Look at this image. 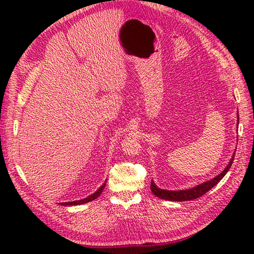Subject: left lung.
<instances>
[{"mask_svg":"<svg viewBox=\"0 0 254 254\" xmlns=\"http://www.w3.org/2000/svg\"><path fill=\"white\" fill-rule=\"evenodd\" d=\"M238 117V122H237V127L239 124V115ZM235 154L234 153L233 157H231L230 161L228 163L227 167L220 172L218 176H216L213 179H210L206 182H203L201 185H198L196 187H193L191 189H187V190H178V191H169V190H164V189H160L157 186L155 185V182L152 180V183H150V190L154 193L155 196H157L159 198L167 199V201H175V202H185V201H191V199L197 198L199 196L204 195L205 193L208 192L210 189L215 187L217 183L223 179L224 176L227 174L229 168L231 167V164H233L234 158H235Z\"/></svg>","mask_w":254,"mask_h":254,"instance_id":"obj_1","label":"left lung"}]
</instances>
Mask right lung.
<instances>
[{
  "label": "right lung",
  "mask_w": 254,
  "mask_h": 254,
  "mask_svg": "<svg viewBox=\"0 0 254 254\" xmlns=\"http://www.w3.org/2000/svg\"><path fill=\"white\" fill-rule=\"evenodd\" d=\"M105 187H106V182L104 183V185H102L98 190H97L95 193H93V194H90L89 196H87V197H85V198H83V199H78V201H73V202H64V203H61V205H63V206H72V205H80V204H84V203H88V202H90V201H94V199H96L97 197H98L100 194H101V192L104 191V189H105Z\"/></svg>",
  "instance_id": "obj_1"
}]
</instances>
